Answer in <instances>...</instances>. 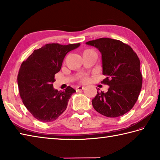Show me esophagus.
Returning <instances> with one entry per match:
<instances>
[{
    "label": "esophagus",
    "mask_w": 160,
    "mask_h": 160,
    "mask_svg": "<svg viewBox=\"0 0 160 160\" xmlns=\"http://www.w3.org/2000/svg\"><path fill=\"white\" fill-rule=\"evenodd\" d=\"M84 89V87H82V86H78L76 87V91H82Z\"/></svg>",
    "instance_id": "34e87169"
}]
</instances>
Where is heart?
I'll return each instance as SVG.
<instances>
[{
  "mask_svg": "<svg viewBox=\"0 0 160 160\" xmlns=\"http://www.w3.org/2000/svg\"><path fill=\"white\" fill-rule=\"evenodd\" d=\"M88 51H91V49H87V50H85V51H84V52H88ZM87 78H82V81H83V82H85V81H87Z\"/></svg>",
  "mask_w": 160,
  "mask_h": 160,
  "instance_id": "b5f03b06",
  "label": "heart"
}]
</instances>
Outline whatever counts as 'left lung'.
<instances>
[{"instance_id": "obj_1", "label": "left lung", "mask_w": 160, "mask_h": 160, "mask_svg": "<svg viewBox=\"0 0 160 160\" xmlns=\"http://www.w3.org/2000/svg\"><path fill=\"white\" fill-rule=\"evenodd\" d=\"M102 54V83L109 86L107 93L98 92L92 100L98 113L108 118L127 113L133 107L142 84L140 62L131 47L120 40L102 38L86 42Z\"/></svg>"}]
</instances>
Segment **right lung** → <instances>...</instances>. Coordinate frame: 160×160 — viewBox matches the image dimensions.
Returning <instances> with one entry per match:
<instances>
[{
  "label": "right lung",
  "instance_id": "obj_1",
  "mask_svg": "<svg viewBox=\"0 0 160 160\" xmlns=\"http://www.w3.org/2000/svg\"><path fill=\"white\" fill-rule=\"evenodd\" d=\"M80 45L47 44L33 51L21 64L18 75L20 96L25 107L38 120L53 122L66 110L76 90L69 86L62 91L55 89L54 76L60 70L67 53Z\"/></svg>",
  "mask_w": 160,
  "mask_h": 160
}]
</instances>
